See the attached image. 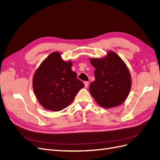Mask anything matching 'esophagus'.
<instances>
[{
  "label": "esophagus",
  "mask_w": 160,
  "mask_h": 160,
  "mask_svg": "<svg viewBox=\"0 0 160 160\" xmlns=\"http://www.w3.org/2000/svg\"><path fill=\"white\" fill-rule=\"evenodd\" d=\"M84 85H85V88H87L89 85V82L88 81H85L84 82Z\"/></svg>",
  "instance_id": "esophagus-1"
}]
</instances>
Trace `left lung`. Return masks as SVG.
Instances as JSON below:
<instances>
[{
	"mask_svg": "<svg viewBox=\"0 0 160 160\" xmlns=\"http://www.w3.org/2000/svg\"><path fill=\"white\" fill-rule=\"evenodd\" d=\"M95 70V80L89 86V91L101 107L118 106L127 99L132 87V77L126 64L113 51L103 58H91Z\"/></svg>",
	"mask_w": 160,
	"mask_h": 160,
	"instance_id": "left-lung-1",
	"label": "left lung"
}]
</instances>
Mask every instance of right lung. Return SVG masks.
<instances>
[{
	"label": "right lung",
	"mask_w": 160,
	"mask_h": 160,
	"mask_svg": "<svg viewBox=\"0 0 160 160\" xmlns=\"http://www.w3.org/2000/svg\"><path fill=\"white\" fill-rule=\"evenodd\" d=\"M72 61H65L60 52L48 56L38 67L32 78V88L38 102L52 111L65 109L74 100L79 91L84 88L71 69Z\"/></svg>",
	"instance_id": "obj_1"
}]
</instances>
